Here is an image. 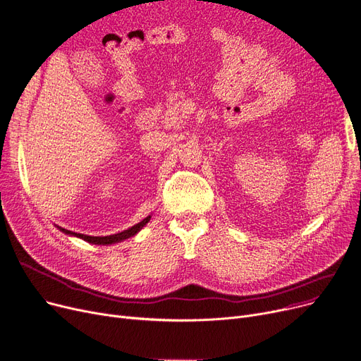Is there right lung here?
I'll return each instance as SVG.
<instances>
[{"label":"right lung","mask_w":361,"mask_h":361,"mask_svg":"<svg viewBox=\"0 0 361 361\" xmlns=\"http://www.w3.org/2000/svg\"><path fill=\"white\" fill-rule=\"evenodd\" d=\"M152 216L145 217L142 221H140L138 224H134L133 227H130L128 230H123L121 233H116V235H109V236H87V235H81V233H75V231H70L67 228H62L59 226H56L62 233H66V235L68 236H74V238H78V239H82L86 240L89 243H93V245H102V246H108V245H115V243H119V242H123L126 239H130L133 236H135L137 233L150 221Z\"/></svg>","instance_id":"add662e5"}]
</instances>
